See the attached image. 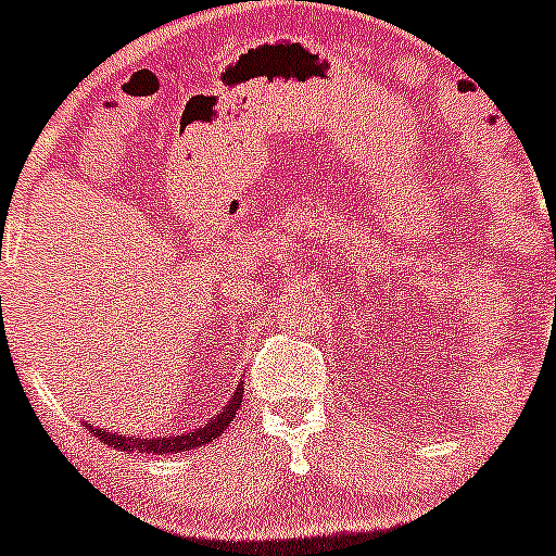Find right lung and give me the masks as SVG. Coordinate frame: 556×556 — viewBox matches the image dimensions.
<instances>
[{"mask_svg":"<svg viewBox=\"0 0 556 556\" xmlns=\"http://www.w3.org/2000/svg\"><path fill=\"white\" fill-rule=\"evenodd\" d=\"M240 399H243V386H238V391L232 393L230 404L219 412L216 417H211L205 426L194 428L190 433H181V437H163V439H134L125 437V433H109L104 428H96V437L104 444H112L119 452H152V455H165V452H187L194 447H203V444L214 442L216 437L227 431V426L232 422V417L238 415Z\"/></svg>","mask_w":556,"mask_h":556,"instance_id":"1","label":"right lung"}]
</instances>
